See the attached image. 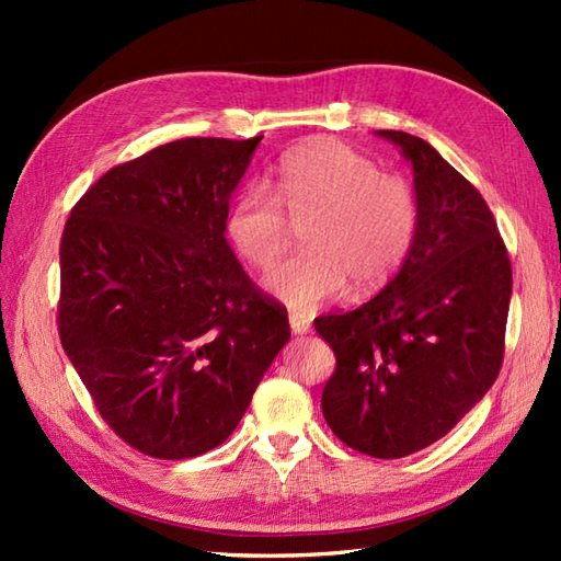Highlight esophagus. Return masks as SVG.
I'll use <instances>...</instances> for the list:
<instances>
[{
	"label": "esophagus",
	"mask_w": 561,
	"mask_h": 561,
	"mask_svg": "<svg viewBox=\"0 0 561 561\" xmlns=\"http://www.w3.org/2000/svg\"><path fill=\"white\" fill-rule=\"evenodd\" d=\"M289 328L294 335H308V332H311V323H308L304 316H296V313L289 316Z\"/></svg>",
	"instance_id": "obj_1"
}]
</instances>
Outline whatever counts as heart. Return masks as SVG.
<instances>
[{
    "mask_svg": "<svg viewBox=\"0 0 561 561\" xmlns=\"http://www.w3.org/2000/svg\"><path fill=\"white\" fill-rule=\"evenodd\" d=\"M277 194L248 185L226 214V236L248 265L267 270L287 243V207L308 221L304 253L284 260L262 282L294 311L311 313L354 289H374L408 257L416 233V202L398 175L337 139L316 137L279 161Z\"/></svg>",
    "mask_w": 561,
    "mask_h": 561,
    "instance_id": "heart-1",
    "label": "heart"
}]
</instances>
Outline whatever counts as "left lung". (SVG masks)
Masks as SVG:
<instances>
[{
  "mask_svg": "<svg viewBox=\"0 0 561 561\" xmlns=\"http://www.w3.org/2000/svg\"><path fill=\"white\" fill-rule=\"evenodd\" d=\"M412 165L416 233L371 301L316 320L337 368L323 414L350 448L404 458L446 436L504 359L511 262L482 195L428 141L378 129Z\"/></svg>",
  "mask_w": 561,
  "mask_h": 561,
  "instance_id": "1",
  "label": "left lung"
}]
</instances>
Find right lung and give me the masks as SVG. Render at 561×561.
I'll use <instances>...</instances> for the list:
<instances>
[{
	"instance_id": "obj_1",
	"label": "right lung",
	"mask_w": 561,
	"mask_h": 561,
	"mask_svg": "<svg viewBox=\"0 0 561 561\" xmlns=\"http://www.w3.org/2000/svg\"><path fill=\"white\" fill-rule=\"evenodd\" d=\"M260 139L169 141L111 169L67 219L59 340L103 420L151 458L224 444L291 337L226 241Z\"/></svg>"
}]
</instances>
